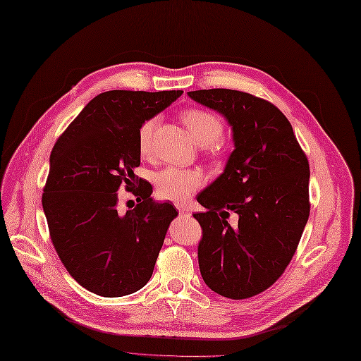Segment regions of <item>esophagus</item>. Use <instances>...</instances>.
I'll return each mask as SVG.
<instances>
[{"instance_id":"esophagus-1","label":"esophagus","mask_w":361,"mask_h":361,"mask_svg":"<svg viewBox=\"0 0 361 361\" xmlns=\"http://www.w3.org/2000/svg\"><path fill=\"white\" fill-rule=\"evenodd\" d=\"M176 209H178L179 214H182V216H188L191 213V209L188 207V205H183V204H176Z\"/></svg>"}]
</instances>
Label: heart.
Listing matches in <instances>:
<instances>
[{"label": "heart", "mask_w": 361, "mask_h": 361, "mask_svg": "<svg viewBox=\"0 0 361 361\" xmlns=\"http://www.w3.org/2000/svg\"><path fill=\"white\" fill-rule=\"evenodd\" d=\"M182 122L191 132L197 144L207 147L220 140L223 133V122L219 116L202 109H190L180 114ZM156 118H149L142 123L138 132V149L142 156H147L151 148V136ZM205 178L198 169L166 167L154 176V185L159 197L171 201H186L198 188L202 186Z\"/></svg>", "instance_id": "b5f03b06"}]
</instances>
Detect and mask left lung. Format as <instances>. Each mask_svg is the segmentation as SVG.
<instances>
[{
	"label": "left lung",
	"instance_id": "1",
	"mask_svg": "<svg viewBox=\"0 0 361 361\" xmlns=\"http://www.w3.org/2000/svg\"><path fill=\"white\" fill-rule=\"evenodd\" d=\"M232 128L235 149L223 173L197 201L202 229L201 276L216 294L244 300L263 293L285 271L310 214V169L293 126L271 102L233 90L188 92ZM229 212L238 225L227 223Z\"/></svg>",
	"mask_w": 361,
	"mask_h": 361
}]
</instances>
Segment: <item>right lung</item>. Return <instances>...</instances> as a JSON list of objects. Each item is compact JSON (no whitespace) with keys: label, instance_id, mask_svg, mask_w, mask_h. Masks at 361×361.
I'll use <instances>...</instances> for the list:
<instances>
[{"label":"right lung","instance_id":"1","mask_svg":"<svg viewBox=\"0 0 361 361\" xmlns=\"http://www.w3.org/2000/svg\"><path fill=\"white\" fill-rule=\"evenodd\" d=\"M183 91H107L92 98L49 156L42 209L51 241L71 276L101 297H123L151 278L170 221L169 202L144 186L133 210L117 209L141 164L138 132ZM141 183V179H140Z\"/></svg>","mask_w":361,"mask_h":361}]
</instances>
